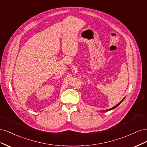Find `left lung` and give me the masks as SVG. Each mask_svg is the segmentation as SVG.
Segmentation results:
<instances>
[{"instance_id": "left-lung-1", "label": "left lung", "mask_w": 147, "mask_h": 147, "mask_svg": "<svg viewBox=\"0 0 147 147\" xmlns=\"http://www.w3.org/2000/svg\"><path fill=\"white\" fill-rule=\"evenodd\" d=\"M124 99H123V100H121V102H119V103H118V104L117 105H115V106H114V107H112V108H111V109H109V110H113V109H115V108H116V107H118V105H119L120 104H121V102H122L123 101V100H124ZM108 110H107V111H108Z\"/></svg>"}]
</instances>
